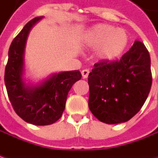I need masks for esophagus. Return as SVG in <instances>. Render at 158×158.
I'll return each mask as SVG.
<instances>
[{
    "label": "esophagus",
    "instance_id": "obj_1",
    "mask_svg": "<svg viewBox=\"0 0 158 158\" xmlns=\"http://www.w3.org/2000/svg\"><path fill=\"white\" fill-rule=\"evenodd\" d=\"M89 74V69H83L82 70V76L83 78H87Z\"/></svg>",
    "mask_w": 158,
    "mask_h": 158
}]
</instances>
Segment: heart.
Here are the masks:
<instances>
[{"mask_svg":"<svg viewBox=\"0 0 158 158\" xmlns=\"http://www.w3.org/2000/svg\"><path fill=\"white\" fill-rule=\"evenodd\" d=\"M128 43L129 36L125 30L106 23L95 24L82 38V45L87 48H97V57L104 61H112L120 57Z\"/></svg>","mask_w":158,"mask_h":158,"instance_id":"obj_1","label":"heart"}]
</instances>
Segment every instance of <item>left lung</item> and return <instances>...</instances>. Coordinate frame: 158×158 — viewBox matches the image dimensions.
I'll return each mask as SVG.
<instances>
[{"mask_svg": "<svg viewBox=\"0 0 158 158\" xmlns=\"http://www.w3.org/2000/svg\"><path fill=\"white\" fill-rule=\"evenodd\" d=\"M88 83L89 108L96 118L106 124L129 120L141 110L150 91L149 51L135 41L119 60L94 64Z\"/></svg>", "mask_w": 158, "mask_h": 158, "instance_id": "left-lung-1", "label": "left lung"}]
</instances>
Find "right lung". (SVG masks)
I'll return each mask as SVG.
<instances>
[{
    "label": "right lung",
    "instance_id": "obj_1",
    "mask_svg": "<svg viewBox=\"0 0 158 158\" xmlns=\"http://www.w3.org/2000/svg\"><path fill=\"white\" fill-rule=\"evenodd\" d=\"M42 17H35L27 23L13 40L4 75L8 96L16 114L37 126L51 125L61 117L69 91L82 78L80 71L74 70L53 74L39 85L25 83L23 76L26 40L31 28Z\"/></svg>",
    "mask_w": 158,
    "mask_h": 158
}]
</instances>
